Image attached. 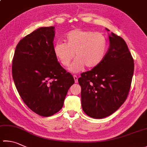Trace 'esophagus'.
<instances>
[{"label": "esophagus", "instance_id": "esophagus-1", "mask_svg": "<svg viewBox=\"0 0 147 147\" xmlns=\"http://www.w3.org/2000/svg\"><path fill=\"white\" fill-rule=\"evenodd\" d=\"M74 80H75V82L77 83V82H78V77H77V76H76V75H74Z\"/></svg>", "mask_w": 147, "mask_h": 147}]
</instances>
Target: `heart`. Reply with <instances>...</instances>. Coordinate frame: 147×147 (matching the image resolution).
Here are the masks:
<instances>
[{
  "mask_svg": "<svg viewBox=\"0 0 147 147\" xmlns=\"http://www.w3.org/2000/svg\"><path fill=\"white\" fill-rule=\"evenodd\" d=\"M65 43L58 42L54 45L55 56L65 67L70 65L69 70L73 73L82 71L85 66L91 69L98 66L106 56L107 43L104 36L91 30L76 29L65 35Z\"/></svg>",
  "mask_w": 147,
  "mask_h": 147,
  "instance_id": "obj_1",
  "label": "heart"
}]
</instances>
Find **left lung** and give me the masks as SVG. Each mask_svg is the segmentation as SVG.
<instances>
[{
    "label": "left lung",
    "mask_w": 147,
    "mask_h": 147,
    "mask_svg": "<svg viewBox=\"0 0 147 147\" xmlns=\"http://www.w3.org/2000/svg\"><path fill=\"white\" fill-rule=\"evenodd\" d=\"M109 39L102 62L78 79L82 109L93 118H104L118 109L129 95L134 74V59L125 41L113 32Z\"/></svg>",
    "instance_id": "obj_1"
}]
</instances>
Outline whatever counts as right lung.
Here are the masks:
<instances>
[{
  "mask_svg": "<svg viewBox=\"0 0 147 147\" xmlns=\"http://www.w3.org/2000/svg\"><path fill=\"white\" fill-rule=\"evenodd\" d=\"M54 28L40 27L22 38L12 62L13 79L20 97L33 112L45 117L61 109L75 82L55 56Z\"/></svg>",
  "mask_w": 147,
  "mask_h": 147,
  "instance_id": "obj_1",
  "label": "right lung"
}]
</instances>
